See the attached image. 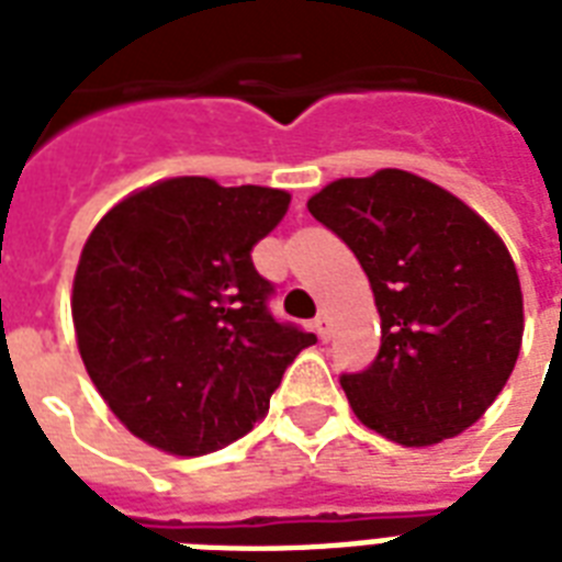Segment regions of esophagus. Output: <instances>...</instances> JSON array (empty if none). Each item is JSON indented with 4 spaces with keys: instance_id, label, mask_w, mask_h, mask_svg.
I'll return each instance as SVG.
<instances>
[{
    "instance_id": "1",
    "label": "esophagus",
    "mask_w": 562,
    "mask_h": 562,
    "mask_svg": "<svg viewBox=\"0 0 562 562\" xmlns=\"http://www.w3.org/2000/svg\"><path fill=\"white\" fill-rule=\"evenodd\" d=\"M329 333H333V329H329V317L321 315L315 321V335L321 338V341H326V338H329Z\"/></svg>"
}]
</instances>
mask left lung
Returning a JSON list of instances; mask_svg holds the SVG:
<instances>
[{
    "label": "left lung",
    "mask_w": 562,
    "mask_h": 562,
    "mask_svg": "<svg viewBox=\"0 0 562 562\" xmlns=\"http://www.w3.org/2000/svg\"><path fill=\"white\" fill-rule=\"evenodd\" d=\"M308 212L368 273L382 347L341 375L352 414L400 446H435L479 423L522 347V289L479 212L402 169L333 180Z\"/></svg>",
    "instance_id": "1"
}]
</instances>
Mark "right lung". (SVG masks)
<instances>
[{"label": "right lung", "mask_w": 562, "mask_h": 562, "mask_svg": "<svg viewBox=\"0 0 562 562\" xmlns=\"http://www.w3.org/2000/svg\"><path fill=\"white\" fill-rule=\"evenodd\" d=\"M289 203L282 189L169 178L92 227L75 268V341L101 400L154 449L198 458L245 437L317 341L273 321L271 282L250 259Z\"/></svg>", "instance_id": "right-lung-1"}]
</instances>
